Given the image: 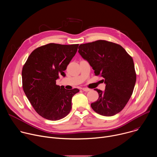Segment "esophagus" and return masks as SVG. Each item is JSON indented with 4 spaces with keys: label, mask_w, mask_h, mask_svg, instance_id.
<instances>
[{
    "label": "esophagus",
    "mask_w": 157,
    "mask_h": 157,
    "mask_svg": "<svg viewBox=\"0 0 157 157\" xmlns=\"http://www.w3.org/2000/svg\"><path fill=\"white\" fill-rule=\"evenodd\" d=\"M82 91H86V92H87V91H90L91 90V89H89V88H87V87H83L82 89Z\"/></svg>",
    "instance_id": "1"
}]
</instances>
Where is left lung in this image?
I'll use <instances>...</instances> for the list:
<instances>
[{"mask_svg": "<svg viewBox=\"0 0 157 157\" xmlns=\"http://www.w3.org/2000/svg\"><path fill=\"white\" fill-rule=\"evenodd\" d=\"M78 52L94 70L96 76L104 79L105 91L95 89L98 99L92 109L104 116H113L121 112L130 99L136 82L132 58L118 44L97 40L81 44Z\"/></svg>", "mask_w": 157, "mask_h": 157, "instance_id": "left-lung-1", "label": "left lung"}]
</instances>
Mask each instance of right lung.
Returning <instances> with one entry per match:
<instances>
[{
  "label": "right lung",
  "instance_id": "obj_1",
  "mask_svg": "<svg viewBox=\"0 0 157 157\" xmlns=\"http://www.w3.org/2000/svg\"><path fill=\"white\" fill-rule=\"evenodd\" d=\"M79 44L49 43L34 50L21 71L22 87L29 101L42 117L58 121L71 109L73 96L79 91L56 84L61 75L75 55Z\"/></svg>",
  "mask_w": 157,
  "mask_h": 157
}]
</instances>
